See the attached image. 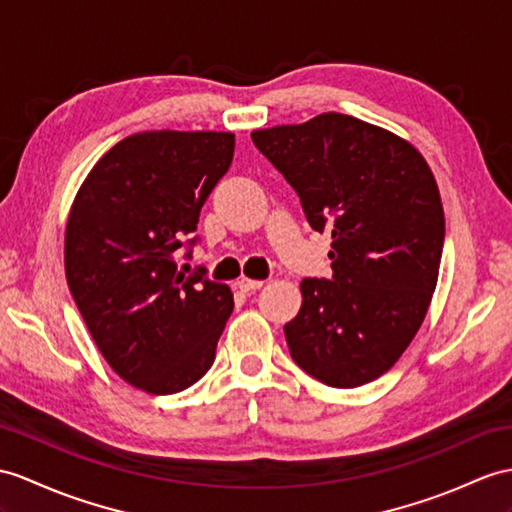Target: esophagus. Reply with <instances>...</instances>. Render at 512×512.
<instances>
[{"mask_svg":"<svg viewBox=\"0 0 512 512\" xmlns=\"http://www.w3.org/2000/svg\"><path fill=\"white\" fill-rule=\"evenodd\" d=\"M263 280H252V278H241L236 280V289H241L243 293H252V291H258L263 289Z\"/></svg>","mask_w":512,"mask_h":512,"instance_id":"obj_1","label":"esophagus"}]
</instances>
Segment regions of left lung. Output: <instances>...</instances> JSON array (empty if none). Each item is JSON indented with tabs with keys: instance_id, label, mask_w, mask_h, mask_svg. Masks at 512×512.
I'll use <instances>...</instances> for the list:
<instances>
[{
	"instance_id": "1",
	"label": "left lung",
	"mask_w": 512,
	"mask_h": 512,
	"mask_svg": "<svg viewBox=\"0 0 512 512\" xmlns=\"http://www.w3.org/2000/svg\"><path fill=\"white\" fill-rule=\"evenodd\" d=\"M252 141L332 234V278L302 280L284 326L308 376L354 389L389 371L415 339L439 278L441 195L428 162L389 130L341 112L252 132Z\"/></svg>"
}]
</instances>
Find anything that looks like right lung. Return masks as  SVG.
Masks as SVG:
<instances>
[{
  "mask_svg": "<svg viewBox=\"0 0 512 512\" xmlns=\"http://www.w3.org/2000/svg\"><path fill=\"white\" fill-rule=\"evenodd\" d=\"M230 132L132 134L99 158L65 234L69 291L99 352L154 395L189 389L215 363L232 315L226 284L178 269L199 210L232 165Z\"/></svg>",
  "mask_w": 512,
  "mask_h": 512,
  "instance_id": "obj_1",
  "label": "right lung"
}]
</instances>
